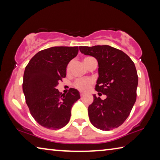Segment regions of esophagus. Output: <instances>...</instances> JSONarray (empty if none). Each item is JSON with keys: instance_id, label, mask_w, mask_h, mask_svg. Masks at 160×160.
Listing matches in <instances>:
<instances>
[{"instance_id": "34e87169", "label": "esophagus", "mask_w": 160, "mask_h": 160, "mask_svg": "<svg viewBox=\"0 0 160 160\" xmlns=\"http://www.w3.org/2000/svg\"><path fill=\"white\" fill-rule=\"evenodd\" d=\"M84 96H85V94H84V93H80V97H81V98H82V97H83Z\"/></svg>"}]
</instances>
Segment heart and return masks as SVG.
I'll return each mask as SVG.
<instances>
[{
    "label": "heart",
    "mask_w": 160,
    "mask_h": 160,
    "mask_svg": "<svg viewBox=\"0 0 160 160\" xmlns=\"http://www.w3.org/2000/svg\"><path fill=\"white\" fill-rule=\"evenodd\" d=\"M93 58L90 57V56H87L83 58V62L87 66H89V64H90V62L92 60ZM72 66H73V61H70L68 64L67 65L66 67V72L68 74H70L72 71ZM93 83V80L91 79V78H82V79H78L75 81L74 82V86L75 88H76L78 90L82 91V92H85L90 88V85Z\"/></svg>",
    "instance_id": "heart-1"
}]
</instances>
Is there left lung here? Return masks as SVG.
Listing matches in <instances>:
<instances>
[{
    "instance_id": "obj_1",
    "label": "left lung",
    "mask_w": 160,
    "mask_h": 160,
    "mask_svg": "<svg viewBox=\"0 0 160 160\" xmlns=\"http://www.w3.org/2000/svg\"><path fill=\"white\" fill-rule=\"evenodd\" d=\"M79 48L98 61L95 90L107 95L104 100L93 95L94 101L88 107L90 122L102 131L118 128L128 117L136 100L138 77L135 64L122 51L108 45Z\"/></svg>"
}]
</instances>
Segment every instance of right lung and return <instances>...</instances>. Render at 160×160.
I'll return each mask as SVG.
<instances>
[{
    "label": "right lung",
    "instance_id": "1",
    "mask_svg": "<svg viewBox=\"0 0 160 160\" xmlns=\"http://www.w3.org/2000/svg\"><path fill=\"white\" fill-rule=\"evenodd\" d=\"M78 53V47H51L35 54L25 68L22 90L26 103L32 117L44 128L57 130L66 126L72 105L80 98L76 89L62 94L56 88Z\"/></svg>",
    "mask_w": 160,
    "mask_h": 160
}]
</instances>
